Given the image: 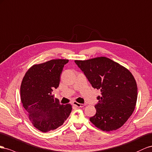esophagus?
Returning <instances> with one entry per match:
<instances>
[{
	"label": "esophagus",
	"instance_id": "obj_1",
	"mask_svg": "<svg viewBox=\"0 0 152 152\" xmlns=\"http://www.w3.org/2000/svg\"><path fill=\"white\" fill-rule=\"evenodd\" d=\"M72 104H73L74 106H75L77 107H83V106H85V104H80V103H78V102H75V101L72 102Z\"/></svg>",
	"mask_w": 152,
	"mask_h": 152
}]
</instances>
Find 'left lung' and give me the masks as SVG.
Listing matches in <instances>:
<instances>
[{"instance_id": "obj_1", "label": "left lung", "mask_w": 152, "mask_h": 152, "mask_svg": "<svg viewBox=\"0 0 152 152\" xmlns=\"http://www.w3.org/2000/svg\"><path fill=\"white\" fill-rule=\"evenodd\" d=\"M75 62L92 87L101 92L95 106L96 114L90 118V122L103 131L120 128L132 115L136 104L137 87L132 73L104 57Z\"/></svg>"}]
</instances>
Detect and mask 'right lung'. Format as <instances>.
I'll return each mask as SVG.
<instances>
[{"label":"right lung","mask_w":152,"mask_h":152,"mask_svg":"<svg viewBox=\"0 0 152 152\" xmlns=\"http://www.w3.org/2000/svg\"><path fill=\"white\" fill-rule=\"evenodd\" d=\"M66 59L51 60L34 65L25 73L20 87L21 101L32 125L46 132L62 125L72 111L71 104H60L52 95L57 88Z\"/></svg>","instance_id":"1"}]
</instances>
